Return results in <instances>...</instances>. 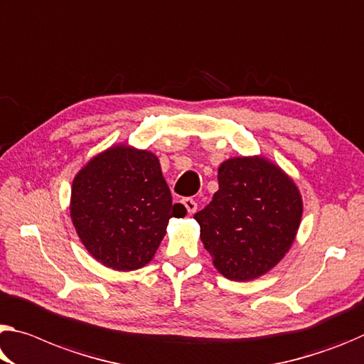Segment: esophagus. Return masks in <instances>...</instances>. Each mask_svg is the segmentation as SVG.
I'll list each match as a JSON object with an SVG mask.
<instances>
[{
  "mask_svg": "<svg viewBox=\"0 0 364 364\" xmlns=\"http://www.w3.org/2000/svg\"><path fill=\"white\" fill-rule=\"evenodd\" d=\"M181 203H183L184 207H186V210H188L189 213H194L196 210H198V203H196V200L191 199V198H184V199L181 200Z\"/></svg>",
  "mask_w": 364,
  "mask_h": 364,
  "instance_id": "1",
  "label": "esophagus"
}]
</instances>
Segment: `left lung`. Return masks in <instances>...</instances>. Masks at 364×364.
<instances>
[{"mask_svg":"<svg viewBox=\"0 0 364 364\" xmlns=\"http://www.w3.org/2000/svg\"><path fill=\"white\" fill-rule=\"evenodd\" d=\"M296 184L264 157H235L218 168V191L194 213L200 240L223 277L246 282L284 257L301 222Z\"/></svg>","mask_w":364,"mask_h":364,"instance_id":"left-lung-1","label":"left lung"}]
</instances>
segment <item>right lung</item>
<instances>
[{
	"label": "right lung",
	"mask_w": 364,
	"mask_h": 364,
	"mask_svg": "<svg viewBox=\"0 0 364 364\" xmlns=\"http://www.w3.org/2000/svg\"><path fill=\"white\" fill-rule=\"evenodd\" d=\"M152 152L117 146L92 159L73 181L71 218L80 241L113 270L151 262L171 217H184Z\"/></svg>",
	"instance_id": "obj_1"
}]
</instances>
